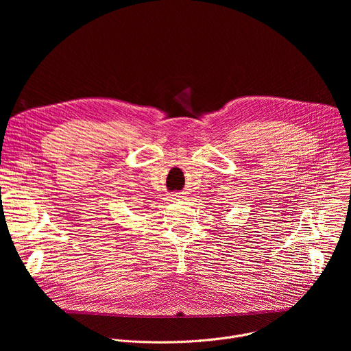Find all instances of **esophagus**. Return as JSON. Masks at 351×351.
Masks as SVG:
<instances>
[{
  "label": "esophagus",
  "instance_id": "esophagus-1",
  "mask_svg": "<svg viewBox=\"0 0 351 351\" xmlns=\"http://www.w3.org/2000/svg\"><path fill=\"white\" fill-rule=\"evenodd\" d=\"M171 198L173 199V202H180V199L184 198V193H173V194H171Z\"/></svg>",
  "mask_w": 351,
  "mask_h": 351
}]
</instances>
